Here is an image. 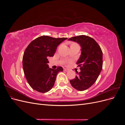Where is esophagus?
Returning <instances> with one entry per match:
<instances>
[{"label":"esophagus","instance_id":"34e87169","mask_svg":"<svg viewBox=\"0 0 125 125\" xmlns=\"http://www.w3.org/2000/svg\"><path fill=\"white\" fill-rule=\"evenodd\" d=\"M63 70L65 71H68V69H67V68H64V69H63Z\"/></svg>","mask_w":125,"mask_h":125}]
</instances>
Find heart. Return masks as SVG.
Instances as JSON below:
<instances>
[{"label": "heart", "mask_w": 125, "mask_h": 125, "mask_svg": "<svg viewBox=\"0 0 125 125\" xmlns=\"http://www.w3.org/2000/svg\"><path fill=\"white\" fill-rule=\"evenodd\" d=\"M75 44V43H73V44Z\"/></svg>", "instance_id": "b5f03b06"}]
</instances>
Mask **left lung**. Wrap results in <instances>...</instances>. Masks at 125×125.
I'll return each mask as SVG.
<instances>
[{
  "label": "left lung",
  "mask_w": 125,
  "mask_h": 125,
  "mask_svg": "<svg viewBox=\"0 0 125 125\" xmlns=\"http://www.w3.org/2000/svg\"><path fill=\"white\" fill-rule=\"evenodd\" d=\"M81 46V55L77 62L80 72L73 80L71 85L76 90L82 91L91 86L99 77L103 66V52L99 45L93 39L86 35L69 38Z\"/></svg>",
  "instance_id": "left-lung-1"
}]
</instances>
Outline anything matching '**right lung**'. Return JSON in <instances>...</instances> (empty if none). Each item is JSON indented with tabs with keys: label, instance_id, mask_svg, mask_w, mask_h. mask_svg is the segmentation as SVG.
Here are the masks:
<instances>
[{
	"label": "right lung",
	"instance_id": "obj_1",
	"mask_svg": "<svg viewBox=\"0 0 125 125\" xmlns=\"http://www.w3.org/2000/svg\"><path fill=\"white\" fill-rule=\"evenodd\" d=\"M67 39L42 36L32 41L26 47L22 59L23 69L26 80L33 89L46 93L53 87L57 75L63 71V68H49L48 58L54 56L57 46Z\"/></svg>",
	"mask_w": 125,
	"mask_h": 125
}]
</instances>
